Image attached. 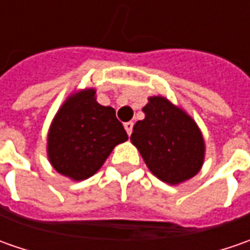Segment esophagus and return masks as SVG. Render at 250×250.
Wrapping results in <instances>:
<instances>
[{"instance_id":"esophagus-1","label":"esophagus","mask_w":250,"mask_h":250,"mask_svg":"<svg viewBox=\"0 0 250 250\" xmlns=\"http://www.w3.org/2000/svg\"><path fill=\"white\" fill-rule=\"evenodd\" d=\"M124 126H125V130H126V133H128V135H130V133H132V128H133V122H125V124H124Z\"/></svg>"}]
</instances>
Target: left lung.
<instances>
[{"label": "left lung", "mask_w": 250, "mask_h": 250, "mask_svg": "<svg viewBox=\"0 0 250 250\" xmlns=\"http://www.w3.org/2000/svg\"><path fill=\"white\" fill-rule=\"evenodd\" d=\"M130 142L139 150L149 169L169 185L195 177L203 166V135L187 112L161 96L149 97Z\"/></svg>", "instance_id": "1"}]
</instances>
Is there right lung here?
Here are the masks:
<instances>
[{
  "label": "right lung",
  "instance_id": "obj_1",
  "mask_svg": "<svg viewBox=\"0 0 250 250\" xmlns=\"http://www.w3.org/2000/svg\"><path fill=\"white\" fill-rule=\"evenodd\" d=\"M126 139L115 110L99 104L94 89H84L69 96L55 114L47 139L48 160L60 174L83 181Z\"/></svg>",
  "mask_w": 250,
  "mask_h": 250
}]
</instances>
